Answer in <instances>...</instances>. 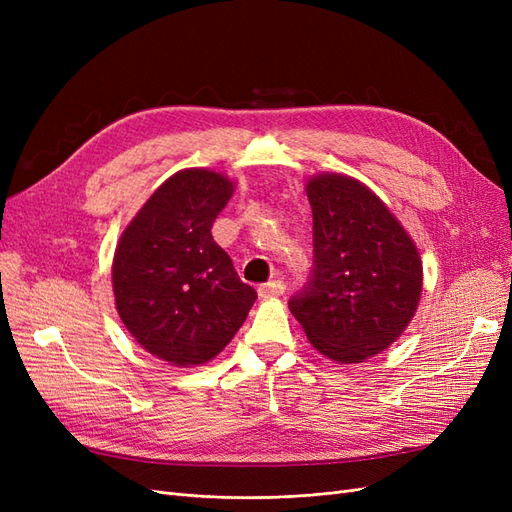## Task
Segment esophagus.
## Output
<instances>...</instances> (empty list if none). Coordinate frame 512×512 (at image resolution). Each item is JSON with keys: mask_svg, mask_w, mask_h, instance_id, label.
<instances>
[{"mask_svg": "<svg viewBox=\"0 0 512 512\" xmlns=\"http://www.w3.org/2000/svg\"><path fill=\"white\" fill-rule=\"evenodd\" d=\"M286 292V284L282 280H273L258 286V294L260 299H273V297H280V294Z\"/></svg>", "mask_w": 512, "mask_h": 512, "instance_id": "esophagus-1", "label": "esophagus"}]
</instances>
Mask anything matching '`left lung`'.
Returning <instances> with one entry per match:
<instances>
[{
    "label": "left lung",
    "mask_w": 512,
    "mask_h": 512,
    "mask_svg": "<svg viewBox=\"0 0 512 512\" xmlns=\"http://www.w3.org/2000/svg\"><path fill=\"white\" fill-rule=\"evenodd\" d=\"M314 269L290 312L312 346L337 363H361L410 324L423 292L421 256L367 185L327 173L307 181Z\"/></svg>",
    "instance_id": "8db88e82"
}]
</instances>
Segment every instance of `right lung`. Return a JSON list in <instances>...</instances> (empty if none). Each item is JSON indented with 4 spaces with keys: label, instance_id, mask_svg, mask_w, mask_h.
Wrapping results in <instances>:
<instances>
[{
    "label": "right lung",
    "instance_id": "1",
    "mask_svg": "<svg viewBox=\"0 0 512 512\" xmlns=\"http://www.w3.org/2000/svg\"><path fill=\"white\" fill-rule=\"evenodd\" d=\"M235 185L207 168L179 170L123 230L113 260L121 322L147 352L177 367L218 356L256 290L239 280L211 226Z\"/></svg>",
    "mask_w": 512,
    "mask_h": 512
}]
</instances>
